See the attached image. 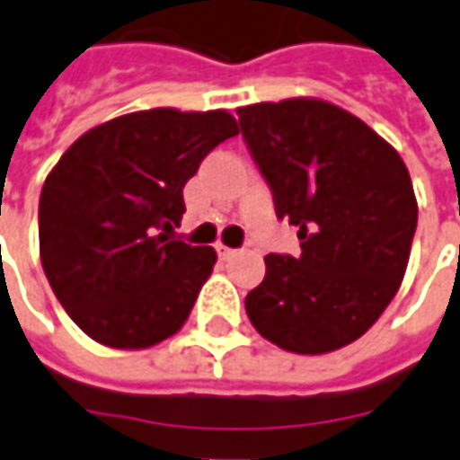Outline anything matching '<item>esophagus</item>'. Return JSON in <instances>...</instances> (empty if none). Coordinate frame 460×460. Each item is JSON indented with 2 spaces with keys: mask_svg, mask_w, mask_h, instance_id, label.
Masks as SVG:
<instances>
[{
  "mask_svg": "<svg viewBox=\"0 0 460 460\" xmlns=\"http://www.w3.org/2000/svg\"><path fill=\"white\" fill-rule=\"evenodd\" d=\"M217 253H219L221 259H234V256H236V249H229V246L219 243V246H217Z\"/></svg>",
  "mask_w": 460,
  "mask_h": 460,
  "instance_id": "obj_1",
  "label": "esophagus"
}]
</instances>
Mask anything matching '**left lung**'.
Returning <instances> with one entry per match:
<instances>
[{"label": "left lung", "mask_w": 460, "mask_h": 460, "mask_svg": "<svg viewBox=\"0 0 460 460\" xmlns=\"http://www.w3.org/2000/svg\"><path fill=\"white\" fill-rule=\"evenodd\" d=\"M243 144L301 253H269L246 296L253 329L294 353L356 341L396 296L419 207L406 164L349 111L288 99L236 111Z\"/></svg>", "instance_id": "8db88e82"}]
</instances>
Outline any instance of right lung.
I'll return each mask as SVG.
<instances>
[{"label":"right lung","instance_id":"1","mask_svg":"<svg viewBox=\"0 0 460 460\" xmlns=\"http://www.w3.org/2000/svg\"><path fill=\"white\" fill-rule=\"evenodd\" d=\"M239 134L229 111L149 109L86 131L41 186L40 253L74 323L111 349H146L184 326L217 252L172 231L184 186Z\"/></svg>","mask_w":460,"mask_h":460}]
</instances>
